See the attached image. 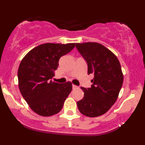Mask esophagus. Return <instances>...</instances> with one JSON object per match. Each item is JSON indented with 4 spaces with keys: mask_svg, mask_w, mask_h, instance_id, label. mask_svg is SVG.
<instances>
[{
    "mask_svg": "<svg viewBox=\"0 0 145 145\" xmlns=\"http://www.w3.org/2000/svg\"><path fill=\"white\" fill-rule=\"evenodd\" d=\"M72 88H73V89H76V88H78V86H76V85H73Z\"/></svg>",
    "mask_w": 145,
    "mask_h": 145,
    "instance_id": "34e87169",
    "label": "esophagus"
}]
</instances>
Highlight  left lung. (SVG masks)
Returning <instances> with one entry per match:
<instances>
[{
  "label": "left lung",
  "instance_id": "8db88e82",
  "mask_svg": "<svg viewBox=\"0 0 145 145\" xmlns=\"http://www.w3.org/2000/svg\"><path fill=\"white\" fill-rule=\"evenodd\" d=\"M76 47L87 62L88 74L94 75L91 88L81 87L84 97L77 102L78 108L85 116H100L115 103L122 86L120 61L112 51L97 42L76 43Z\"/></svg>",
  "mask_w": 145,
  "mask_h": 145
}]
</instances>
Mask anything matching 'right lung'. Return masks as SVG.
<instances>
[{
    "mask_svg": "<svg viewBox=\"0 0 145 145\" xmlns=\"http://www.w3.org/2000/svg\"><path fill=\"white\" fill-rule=\"evenodd\" d=\"M75 44L39 45L21 60L18 69L19 90L30 108L38 115L51 116L62 110L72 84L71 82L60 84L51 79L55 76L60 57L69 53Z\"/></svg>",
    "mask_w": 145,
    "mask_h": 145,
    "instance_id": "right-lung-1",
    "label": "right lung"
}]
</instances>
